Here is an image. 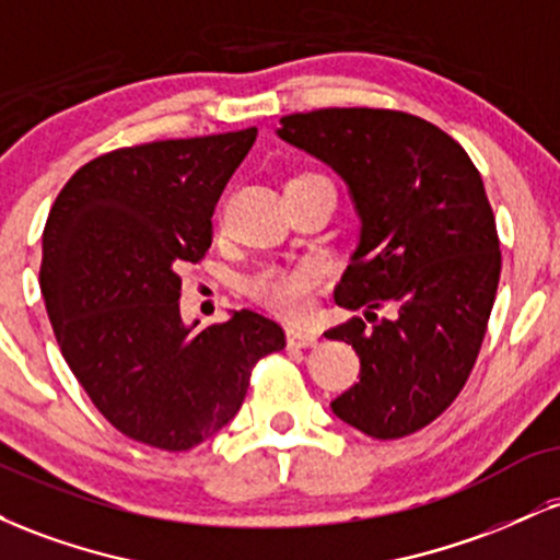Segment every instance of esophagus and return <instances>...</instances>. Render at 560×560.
Instances as JSON below:
<instances>
[{"mask_svg": "<svg viewBox=\"0 0 560 560\" xmlns=\"http://www.w3.org/2000/svg\"><path fill=\"white\" fill-rule=\"evenodd\" d=\"M318 337L313 331L302 329H287V345L289 347H316Z\"/></svg>", "mask_w": 560, "mask_h": 560, "instance_id": "34e87169", "label": "esophagus"}]
</instances>
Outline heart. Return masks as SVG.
Segmentation results:
<instances>
[{
    "label": "heart",
    "mask_w": 560,
    "mask_h": 560,
    "mask_svg": "<svg viewBox=\"0 0 560 560\" xmlns=\"http://www.w3.org/2000/svg\"><path fill=\"white\" fill-rule=\"evenodd\" d=\"M324 271L316 262H298V266H262L247 276L244 289L255 302L279 316L300 320L311 313L313 294L320 287Z\"/></svg>",
    "instance_id": "1"
}]
</instances>
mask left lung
<instances>
[{
    "instance_id": "1",
    "label": "left lung",
    "mask_w": 560,
    "mask_h": 560,
    "mask_svg": "<svg viewBox=\"0 0 560 560\" xmlns=\"http://www.w3.org/2000/svg\"><path fill=\"white\" fill-rule=\"evenodd\" d=\"M279 124L281 139L345 178L361 215L334 300L365 307L372 326L355 316L326 331L361 358V382L331 410L374 440L419 432L464 389L498 292L500 240L477 165L442 128L400 110L326 107Z\"/></svg>"
}]
</instances>
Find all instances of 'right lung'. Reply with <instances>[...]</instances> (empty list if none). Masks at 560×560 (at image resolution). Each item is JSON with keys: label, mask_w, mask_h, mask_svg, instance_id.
<instances>
[{"label": "right lung", "mask_w": 560, "mask_h": 560, "mask_svg": "<svg viewBox=\"0 0 560 560\" xmlns=\"http://www.w3.org/2000/svg\"><path fill=\"white\" fill-rule=\"evenodd\" d=\"M258 128L124 147L70 176L49 210L42 284L73 376L120 434L182 453L234 419L255 363L284 329L255 311L184 326V262L213 242V210Z\"/></svg>", "instance_id": "1"}]
</instances>
